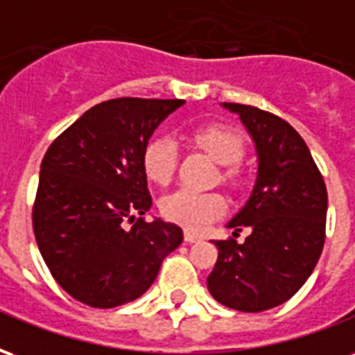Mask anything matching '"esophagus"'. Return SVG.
<instances>
[{
  "mask_svg": "<svg viewBox=\"0 0 355 355\" xmlns=\"http://www.w3.org/2000/svg\"><path fill=\"white\" fill-rule=\"evenodd\" d=\"M200 236L198 234H193V232H184V241L186 243H196V241H200Z\"/></svg>",
  "mask_w": 355,
  "mask_h": 355,
  "instance_id": "esophagus-1",
  "label": "esophagus"
}]
</instances>
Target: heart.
Segmentation results:
<instances>
[{"label": "heart", "mask_w": 355, "mask_h": 355, "mask_svg": "<svg viewBox=\"0 0 355 355\" xmlns=\"http://www.w3.org/2000/svg\"><path fill=\"white\" fill-rule=\"evenodd\" d=\"M190 139L215 162L226 165V169L223 171L226 182H238L239 169L234 163H238L245 154V139L241 132L230 125L207 123L196 127L190 132ZM177 162V144L169 137H154L142 148V171L154 184H169L175 177ZM159 211L167 220L186 230L201 232L224 215L226 200L218 192H196L188 188H178L159 201Z\"/></svg>", "instance_id": "heart-1"}]
</instances>
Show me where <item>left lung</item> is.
I'll return each instance as SVG.
<instances>
[{"instance_id": "1", "label": "left lung", "mask_w": 355, "mask_h": 355, "mask_svg": "<svg viewBox=\"0 0 355 355\" xmlns=\"http://www.w3.org/2000/svg\"><path fill=\"white\" fill-rule=\"evenodd\" d=\"M251 132L259 177L245 207L230 220L234 236L251 228L243 243L215 241L218 259L209 293L239 312L283 304L310 277L325 243L327 188L302 137L272 112L226 102Z\"/></svg>"}]
</instances>
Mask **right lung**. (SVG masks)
<instances>
[{
	"label": "right lung",
	"mask_w": 355,
	"mask_h": 355,
	"mask_svg": "<svg viewBox=\"0 0 355 355\" xmlns=\"http://www.w3.org/2000/svg\"><path fill=\"white\" fill-rule=\"evenodd\" d=\"M182 104L101 102L45 152L32 209L35 241L58 285L83 304L114 308L139 298L182 243L177 224L144 220L152 196L140 163L155 127Z\"/></svg>",
	"instance_id": "obj_1"
}]
</instances>
